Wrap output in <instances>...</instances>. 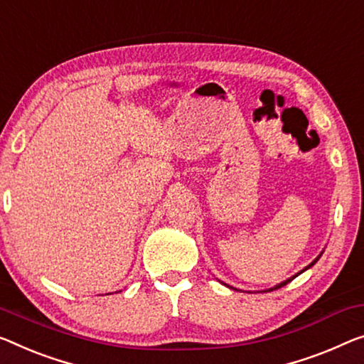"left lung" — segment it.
<instances>
[{
	"label": "left lung",
	"mask_w": 364,
	"mask_h": 364,
	"mask_svg": "<svg viewBox=\"0 0 364 364\" xmlns=\"http://www.w3.org/2000/svg\"><path fill=\"white\" fill-rule=\"evenodd\" d=\"M322 253H323V250L321 252V255H318V257H317L316 259H314V262H312L311 264H307V267H306V268H304V269H301V271H299V273H297V274H294V276H291V278H287L286 281H281V283H279V284H276V286H273V287H269V289H264V291H274V289H278V287H283V286H286L287 283H289V281H292V279H294V278H296V276H299V274H301V273H304V271H306V269H309V268H312V267H314V264H316V263L318 262V258H321V257H322ZM222 284H225V283H222ZM225 286H227V287H230V289H235V291H238V289H237V287H232V286H229V284H225ZM264 291H263V292H264Z\"/></svg>",
	"instance_id": "obj_1"
}]
</instances>
